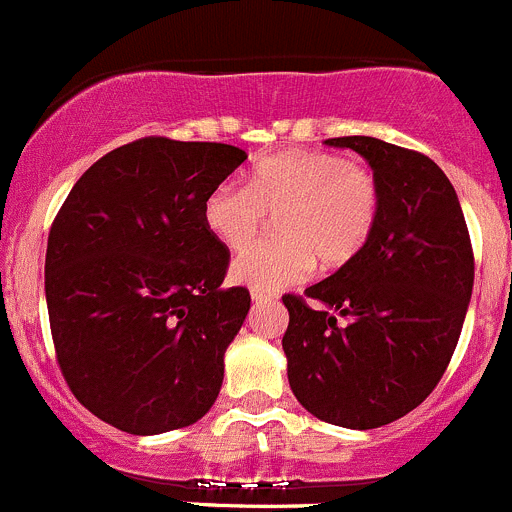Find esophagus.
<instances>
[{"mask_svg":"<svg viewBox=\"0 0 512 512\" xmlns=\"http://www.w3.org/2000/svg\"><path fill=\"white\" fill-rule=\"evenodd\" d=\"M251 299L256 301V304H266V301H271L274 296L266 294V291H259V289H251Z\"/></svg>","mask_w":512,"mask_h":512,"instance_id":"1","label":"esophagus"}]
</instances>
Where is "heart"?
I'll list each match as a JSON object with an SVG mask.
<instances>
[{"label":"heart","mask_w":512,"mask_h":512,"mask_svg":"<svg viewBox=\"0 0 512 512\" xmlns=\"http://www.w3.org/2000/svg\"><path fill=\"white\" fill-rule=\"evenodd\" d=\"M379 186L372 170L332 153L294 150L259 160L248 188H213L203 203L211 236L238 253L260 235L269 215H279L281 239L241 253L231 274L238 284L281 291L304 281L316 266L349 264L372 236Z\"/></svg>","instance_id":"b5f03b06"}]
</instances>
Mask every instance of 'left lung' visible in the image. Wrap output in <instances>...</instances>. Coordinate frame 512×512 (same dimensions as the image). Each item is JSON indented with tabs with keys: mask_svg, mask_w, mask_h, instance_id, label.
<instances>
[{
	"mask_svg": "<svg viewBox=\"0 0 512 512\" xmlns=\"http://www.w3.org/2000/svg\"><path fill=\"white\" fill-rule=\"evenodd\" d=\"M362 155L379 186L372 236L349 264L284 296L294 397L329 425L374 430L425 402L450 364L475 261L460 201L427 155L369 135L324 140ZM344 315L347 325H337Z\"/></svg>",
	"mask_w": 512,
	"mask_h": 512,
	"instance_id": "obj_1",
	"label": "left lung"
}]
</instances>
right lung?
I'll return each instance as SVG.
<instances>
[{
	"instance_id": "add662e5",
	"label": "right lung",
	"mask_w": 512,
	"mask_h": 512,
	"mask_svg": "<svg viewBox=\"0 0 512 512\" xmlns=\"http://www.w3.org/2000/svg\"><path fill=\"white\" fill-rule=\"evenodd\" d=\"M248 155L143 138L110 150L62 203L45 259L57 362L80 405L130 435L201 420L251 296L223 289L203 203Z\"/></svg>"
}]
</instances>
